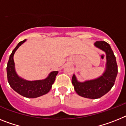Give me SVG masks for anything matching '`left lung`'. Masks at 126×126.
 Here are the masks:
<instances>
[{
	"mask_svg": "<svg viewBox=\"0 0 126 126\" xmlns=\"http://www.w3.org/2000/svg\"><path fill=\"white\" fill-rule=\"evenodd\" d=\"M94 46L106 54V63L104 73L99 78L84 82L78 81L75 74L72 78L76 93L81 97L92 99H99L111 89L118 73L116 58L110 45L107 42L100 41L94 43Z\"/></svg>",
	"mask_w": 126,
	"mask_h": 126,
	"instance_id": "1",
	"label": "left lung"
}]
</instances>
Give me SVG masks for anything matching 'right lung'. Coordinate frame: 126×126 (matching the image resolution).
Masks as SVG:
<instances>
[{"instance_id": "obj_1", "label": "right lung", "mask_w": 126, "mask_h": 126, "mask_svg": "<svg viewBox=\"0 0 126 126\" xmlns=\"http://www.w3.org/2000/svg\"><path fill=\"white\" fill-rule=\"evenodd\" d=\"M25 41L26 39L19 42L9 56L6 68L7 81L13 89L21 95L27 98H36L47 94L50 90L58 71L51 72L47 78L42 80L27 81L20 77L15 70L13 56L19 47Z\"/></svg>"}]
</instances>
